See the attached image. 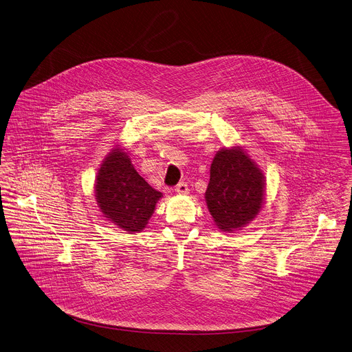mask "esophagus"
Instances as JSON below:
<instances>
[{
    "instance_id": "1",
    "label": "esophagus",
    "mask_w": 352,
    "mask_h": 352,
    "mask_svg": "<svg viewBox=\"0 0 352 352\" xmlns=\"http://www.w3.org/2000/svg\"><path fill=\"white\" fill-rule=\"evenodd\" d=\"M188 191H190V188H188L187 183H179L177 187H176V192L180 194V195H187Z\"/></svg>"
}]
</instances>
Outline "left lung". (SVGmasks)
I'll use <instances>...</instances> for the list:
<instances>
[{"instance_id": "obj_1", "label": "left lung", "mask_w": 352, "mask_h": 352, "mask_svg": "<svg viewBox=\"0 0 352 352\" xmlns=\"http://www.w3.org/2000/svg\"><path fill=\"white\" fill-rule=\"evenodd\" d=\"M264 195V173L241 146L216 153L205 201L217 228L242 230L260 213Z\"/></svg>"}]
</instances>
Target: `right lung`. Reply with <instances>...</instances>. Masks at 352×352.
<instances>
[{"mask_svg":"<svg viewBox=\"0 0 352 352\" xmlns=\"http://www.w3.org/2000/svg\"><path fill=\"white\" fill-rule=\"evenodd\" d=\"M95 197L103 217L133 234L146 228L162 192L138 173L128 153L118 144L102 161Z\"/></svg>","mask_w":352,"mask_h":352,"instance_id":"obj_1","label":"right lung"}]
</instances>
